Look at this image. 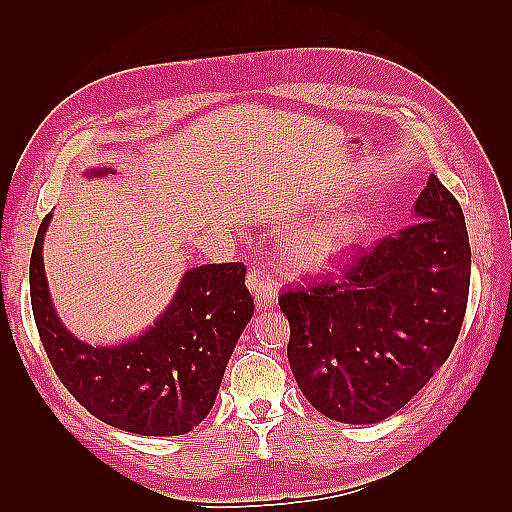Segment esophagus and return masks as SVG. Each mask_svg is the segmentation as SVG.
Masks as SVG:
<instances>
[{"label": "esophagus", "mask_w": 512, "mask_h": 512, "mask_svg": "<svg viewBox=\"0 0 512 512\" xmlns=\"http://www.w3.org/2000/svg\"><path fill=\"white\" fill-rule=\"evenodd\" d=\"M248 288L253 292V297L257 301L259 308H270L277 303V290L279 284L275 275L270 273L264 266H253L248 270Z\"/></svg>", "instance_id": "1"}]
</instances>
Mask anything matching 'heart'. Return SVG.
<instances>
[{"mask_svg": "<svg viewBox=\"0 0 512 512\" xmlns=\"http://www.w3.org/2000/svg\"><path fill=\"white\" fill-rule=\"evenodd\" d=\"M356 224L352 220H330L306 226L290 237L288 253L303 266L325 264L352 246Z\"/></svg>", "mask_w": 512, "mask_h": 512, "instance_id": "1", "label": "heart"}]
</instances>
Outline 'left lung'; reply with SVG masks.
<instances>
[{"label": "left lung", "mask_w": 512, "mask_h": 512, "mask_svg": "<svg viewBox=\"0 0 512 512\" xmlns=\"http://www.w3.org/2000/svg\"><path fill=\"white\" fill-rule=\"evenodd\" d=\"M418 224L336 257L339 273L281 288L288 361L303 396L347 424L389 418L447 361L466 314L471 246L464 213L433 176Z\"/></svg>", "instance_id": "left-lung-1"}]
</instances>
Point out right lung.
Returning <instances> with one entry per match:
<instances>
[{"label": "right lung", "instance_id": "add662e5", "mask_svg": "<svg viewBox=\"0 0 512 512\" xmlns=\"http://www.w3.org/2000/svg\"><path fill=\"white\" fill-rule=\"evenodd\" d=\"M50 217H43L32 246L30 303L43 350L63 387L116 429L140 436L191 431L211 411L228 358L253 317L246 266L191 268L154 328L123 345L92 347L74 339L52 310L41 257Z\"/></svg>", "mask_w": 512, "mask_h": 512}]
</instances>
